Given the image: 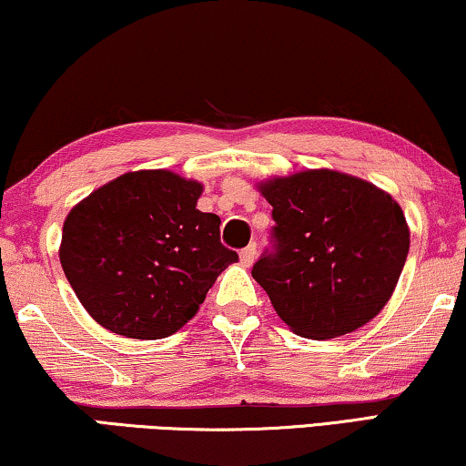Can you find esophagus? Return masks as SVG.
Wrapping results in <instances>:
<instances>
[{"label":"esophagus","mask_w":466,"mask_h":466,"mask_svg":"<svg viewBox=\"0 0 466 466\" xmlns=\"http://www.w3.org/2000/svg\"><path fill=\"white\" fill-rule=\"evenodd\" d=\"M255 255H258V245L253 242V245H248L240 251V264L248 268L255 261Z\"/></svg>","instance_id":"obj_1"}]
</instances>
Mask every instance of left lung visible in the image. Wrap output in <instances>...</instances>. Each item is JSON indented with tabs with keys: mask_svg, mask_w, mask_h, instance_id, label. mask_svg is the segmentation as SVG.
<instances>
[{
	"mask_svg": "<svg viewBox=\"0 0 466 466\" xmlns=\"http://www.w3.org/2000/svg\"><path fill=\"white\" fill-rule=\"evenodd\" d=\"M277 248L253 266L274 310L298 336L331 339L386 306L410 251V228L389 192L359 177L310 168L259 181Z\"/></svg>",
	"mask_w": 466,
	"mask_h": 466,
	"instance_id": "1",
	"label": "left lung"
}]
</instances>
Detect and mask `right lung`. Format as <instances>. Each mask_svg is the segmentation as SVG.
Segmentation results:
<instances>
[{"instance_id": "1", "label": "right lung", "mask_w": 466, "mask_h": 466, "mask_svg": "<svg viewBox=\"0 0 466 466\" xmlns=\"http://www.w3.org/2000/svg\"><path fill=\"white\" fill-rule=\"evenodd\" d=\"M200 194V181L173 170H133L71 208L58 258L105 329L137 339L179 331L238 261L221 245L218 215L196 208Z\"/></svg>"}]
</instances>
